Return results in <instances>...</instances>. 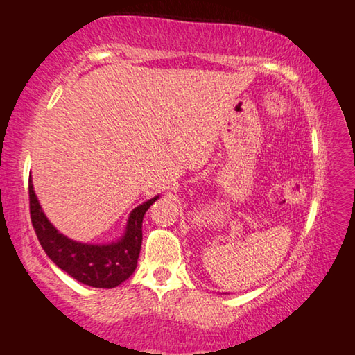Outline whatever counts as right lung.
Returning a JSON list of instances; mask_svg holds the SVG:
<instances>
[{
	"instance_id": "add662e5",
	"label": "right lung",
	"mask_w": 355,
	"mask_h": 355,
	"mask_svg": "<svg viewBox=\"0 0 355 355\" xmlns=\"http://www.w3.org/2000/svg\"><path fill=\"white\" fill-rule=\"evenodd\" d=\"M30 216L41 247L62 271L78 282L95 288H114L134 274L141 248V223L146 210L159 196L146 200L130 211L121 239L111 244H84L63 236L47 220L33 183H28Z\"/></svg>"
}]
</instances>
